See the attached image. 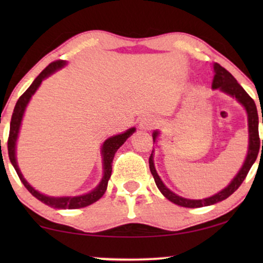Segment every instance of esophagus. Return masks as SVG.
Listing matches in <instances>:
<instances>
[{
  "label": "esophagus",
  "mask_w": 263,
  "mask_h": 263,
  "mask_svg": "<svg viewBox=\"0 0 263 263\" xmlns=\"http://www.w3.org/2000/svg\"><path fill=\"white\" fill-rule=\"evenodd\" d=\"M156 124H157V120L153 116H151V115L145 116L141 120V122H140V127L145 129V130H151V129L156 127Z\"/></svg>",
  "instance_id": "obj_1"
}]
</instances>
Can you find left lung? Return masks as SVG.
Listing matches in <instances>:
<instances>
[{
    "label": "left lung",
    "mask_w": 263,
    "mask_h": 263,
    "mask_svg": "<svg viewBox=\"0 0 263 263\" xmlns=\"http://www.w3.org/2000/svg\"><path fill=\"white\" fill-rule=\"evenodd\" d=\"M213 68H214V78H213V82H212V88L213 89L219 88L221 92H224L226 95L236 98L237 102L242 104L244 109L247 110L248 128H249V148H248V154H247L246 160H244L243 166L240 167L238 174L236 175V177L232 179L231 183H230L226 188L215 194V195L207 197V199H202V200L185 199V197L178 196L177 194L172 193L170 189L166 188L159 176H158L156 167H154L153 151H152V154H151L149 157V170H151V174L153 176L154 182H156L158 189L160 190V193L163 194L168 201H171V202H174L182 207L199 208L203 206H211V204H214L217 202H220L222 200L228 199L230 195H232V194L239 188V185L242 184L244 179H246L250 167L253 166L255 160H256L258 151H260V147H261L260 136H258V115H257L256 105H255V102L253 100V98H251V97L244 91L242 86L237 82V80L232 77L231 73H229L224 67H221L219 63H214ZM262 123H263V117H262ZM158 134H159L158 132L153 133V142H156ZM262 149H263V140H262Z\"/></svg>",
    "instance_id": "obj_1"
}]
</instances>
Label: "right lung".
Segmentation results:
<instances>
[{
	"label": "right lung",
	"instance_id": "right-lung-1",
	"mask_svg": "<svg viewBox=\"0 0 263 263\" xmlns=\"http://www.w3.org/2000/svg\"><path fill=\"white\" fill-rule=\"evenodd\" d=\"M67 62L63 60H57L55 62L50 63L48 67L45 68L44 70L42 71L41 74L38 75L37 78L34 79V81L32 82V85L28 87L23 96L17 99L15 104V107H14L13 115H12V121H10V128H9V138H8V156L10 159V163L15 168L17 176H19L20 181L23 182L28 192H30L32 195H33L35 199L42 201L43 203L48 204V206L52 208H57V210H77V208H82L86 206H89V204L95 203L96 201H98L100 197L104 195L105 190L107 188V182H109V178L111 176V171H112V160L115 157V153L117 152V149L123 145L129 136H130L133 133L135 132V128L128 129L127 132L122 133V134L111 136L105 142L103 143L102 147V156H103V168H104V176L102 181L97 188L92 190L91 193L85 194V195L80 196H62V197H53V196H48L44 195V194L39 193L38 190H35L33 186L28 184V182L24 178L23 174H21L19 166H17L16 163V157H15V146H16V140L17 135H19L21 121H23V116L25 112V109H26L28 102H30L31 97L34 95V92L37 91L39 86H41L42 81L44 80L45 78H48L49 75L55 73L56 70L61 69L66 66Z\"/></svg>",
	"mask_w": 263,
	"mask_h": 263
}]
</instances>
